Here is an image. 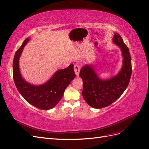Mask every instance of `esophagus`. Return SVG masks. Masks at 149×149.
Listing matches in <instances>:
<instances>
[{"instance_id": "esophagus-1", "label": "esophagus", "mask_w": 149, "mask_h": 149, "mask_svg": "<svg viewBox=\"0 0 149 149\" xmlns=\"http://www.w3.org/2000/svg\"><path fill=\"white\" fill-rule=\"evenodd\" d=\"M80 70H81V65H80L76 64V65H74V70L75 74L77 76H79Z\"/></svg>"}]
</instances>
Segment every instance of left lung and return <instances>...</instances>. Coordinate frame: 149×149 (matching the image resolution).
I'll list each match as a JSON object with an SVG mask.
<instances>
[{"mask_svg":"<svg viewBox=\"0 0 149 149\" xmlns=\"http://www.w3.org/2000/svg\"><path fill=\"white\" fill-rule=\"evenodd\" d=\"M112 41L120 48L122 68L117 74L103 80L100 79L91 65H86L80 71L83 81L82 97L86 103L93 108L101 109L114 103L127 88L132 72V60L128 47L120 35L115 33Z\"/></svg>","mask_w":149,"mask_h":149,"instance_id":"obj_1","label":"left lung"}]
</instances>
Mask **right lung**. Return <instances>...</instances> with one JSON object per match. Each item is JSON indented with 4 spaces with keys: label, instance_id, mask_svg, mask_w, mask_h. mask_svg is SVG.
Instances as JSON below:
<instances>
[{
    "label": "right lung",
    "instance_id": "obj_1",
    "mask_svg": "<svg viewBox=\"0 0 149 149\" xmlns=\"http://www.w3.org/2000/svg\"><path fill=\"white\" fill-rule=\"evenodd\" d=\"M30 40L26 38L16 52L13 62V76L15 86L27 102L36 108L49 110L60 102L65 88L75 77L73 64L62 70H57L45 84L35 86L22 78L19 68V60L23 47Z\"/></svg>",
    "mask_w": 149,
    "mask_h": 149
}]
</instances>
